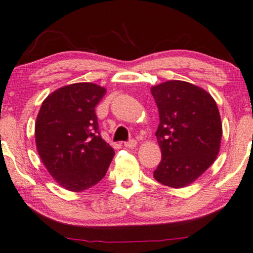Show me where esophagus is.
I'll return each mask as SVG.
<instances>
[{"label":"esophagus","instance_id":"obj_1","mask_svg":"<svg viewBox=\"0 0 253 253\" xmlns=\"http://www.w3.org/2000/svg\"><path fill=\"white\" fill-rule=\"evenodd\" d=\"M124 146L127 148H134L135 146H137V140H134V139H130L129 141L124 142Z\"/></svg>","mask_w":253,"mask_h":253}]
</instances>
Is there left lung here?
I'll return each mask as SVG.
<instances>
[{
	"label": "left lung",
	"instance_id": "8db88e82",
	"mask_svg": "<svg viewBox=\"0 0 253 253\" xmlns=\"http://www.w3.org/2000/svg\"><path fill=\"white\" fill-rule=\"evenodd\" d=\"M151 92L159 108L155 134L162 152L154 178L172 188L185 187L217 159L222 135L217 104L202 87L177 80Z\"/></svg>",
	"mask_w": 253,
	"mask_h": 253
}]
</instances>
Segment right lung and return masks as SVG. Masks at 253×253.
Returning <instances> with one entry per match:
<instances>
[{
	"label": "right lung",
	"mask_w": 253,
	"mask_h": 253,
	"mask_svg": "<svg viewBox=\"0 0 253 253\" xmlns=\"http://www.w3.org/2000/svg\"><path fill=\"white\" fill-rule=\"evenodd\" d=\"M106 89L94 83L60 87L42 102L35 123L36 148L58 184L82 192L105 177L114 149L101 138L96 106Z\"/></svg>",
	"instance_id": "add662e5"
}]
</instances>
